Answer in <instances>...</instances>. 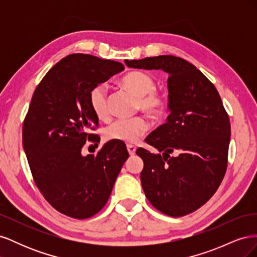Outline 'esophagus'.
Returning a JSON list of instances; mask_svg holds the SVG:
<instances>
[{
    "label": "esophagus",
    "instance_id": "esophagus-1",
    "mask_svg": "<svg viewBox=\"0 0 257 257\" xmlns=\"http://www.w3.org/2000/svg\"><path fill=\"white\" fill-rule=\"evenodd\" d=\"M126 148H127V151H128V153H130V155H134V154H135V152H136V147H135V146H133V145H127Z\"/></svg>",
    "mask_w": 257,
    "mask_h": 257
}]
</instances>
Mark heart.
Masks as SVG:
<instances>
[{"mask_svg":"<svg viewBox=\"0 0 257 257\" xmlns=\"http://www.w3.org/2000/svg\"><path fill=\"white\" fill-rule=\"evenodd\" d=\"M124 87L137 96V108L152 116H158L164 111L167 98L165 94L155 90V81L149 74L141 71L128 73L122 79ZM92 111L100 120L109 115V107L107 100V87L97 84L89 95ZM148 122L143 116H134L128 119H118L104 131L106 139L126 144L136 143L148 130Z\"/></svg>","mask_w":257,"mask_h":257,"instance_id":"b5f03b06","label":"heart"}]
</instances>
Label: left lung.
I'll return each mask as SVG.
<instances>
[{
	"label": "left lung",
	"instance_id": "obj_1",
	"mask_svg": "<svg viewBox=\"0 0 257 257\" xmlns=\"http://www.w3.org/2000/svg\"><path fill=\"white\" fill-rule=\"evenodd\" d=\"M125 64L168 74L170 113L146 138L162 154L144 148L136 153L144 161L141 180L150 204L169 216L189 214L211 198L226 173L228 114L213 83L184 59L159 56Z\"/></svg>",
	"mask_w": 257,
	"mask_h": 257
}]
</instances>
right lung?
<instances>
[{"label":"right lung","instance_id":"1","mask_svg":"<svg viewBox=\"0 0 257 257\" xmlns=\"http://www.w3.org/2000/svg\"><path fill=\"white\" fill-rule=\"evenodd\" d=\"M123 69L120 62L69 54L38 83L23 122L22 145L36 186L54 209L74 219L104 208L128 158L118 142H108L96 155L81 154L87 142L99 143L90 132L98 126L90 92Z\"/></svg>","mask_w":257,"mask_h":257}]
</instances>
